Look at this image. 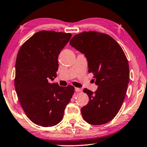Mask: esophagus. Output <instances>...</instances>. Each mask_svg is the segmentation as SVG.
Returning a JSON list of instances; mask_svg holds the SVG:
<instances>
[{"instance_id":"obj_1","label":"esophagus","mask_w":147,"mask_h":147,"mask_svg":"<svg viewBox=\"0 0 147 147\" xmlns=\"http://www.w3.org/2000/svg\"><path fill=\"white\" fill-rule=\"evenodd\" d=\"M75 91H76V92H80L82 90H81V89L78 88H75Z\"/></svg>"}]
</instances>
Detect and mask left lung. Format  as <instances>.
I'll return each mask as SVG.
<instances>
[{"label": "left lung", "mask_w": 147, "mask_h": 147, "mask_svg": "<svg viewBox=\"0 0 147 147\" xmlns=\"http://www.w3.org/2000/svg\"><path fill=\"white\" fill-rule=\"evenodd\" d=\"M70 45L84 54L98 87L92 92L84 89L89 101L81 109L83 119L92 125L110 122L121 109L129 79L127 59L121 46L103 33L89 31L74 35Z\"/></svg>", "instance_id": "1"}]
</instances>
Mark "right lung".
Wrapping results in <instances>:
<instances>
[{
  "label": "right lung",
  "instance_id": "add662e5",
  "mask_svg": "<svg viewBox=\"0 0 147 147\" xmlns=\"http://www.w3.org/2000/svg\"><path fill=\"white\" fill-rule=\"evenodd\" d=\"M70 33L42 30L21 46L15 65L14 86L26 116L42 127L58 124L74 93V87L50 83L56 77L58 58Z\"/></svg>",
  "mask_w": 147,
  "mask_h": 147
}]
</instances>
